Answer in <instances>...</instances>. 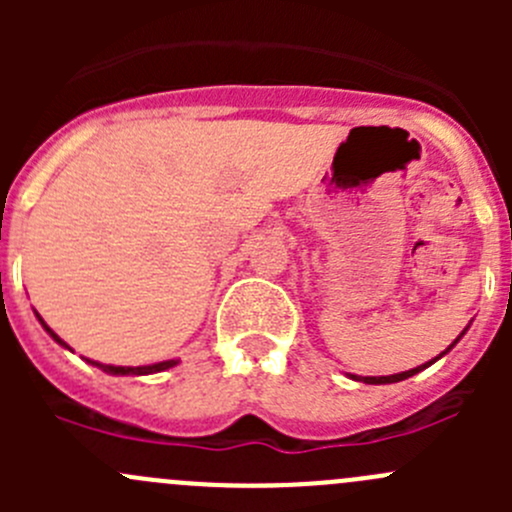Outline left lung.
<instances>
[{"instance_id":"8db88e82","label":"left lung","mask_w":512,"mask_h":512,"mask_svg":"<svg viewBox=\"0 0 512 512\" xmlns=\"http://www.w3.org/2000/svg\"><path fill=\"white\" fill-rule=\"evenodd\" d=\"M468 327H471V324H468ZM468 327H466V329H463V332H461V334H458V339H456V342H453V344H451V347H448V349H446V352H441V354H438V356H436V359L426 361V364L416 366V369H409V371H401V374H391V376H356V374H349V376H352V379H354V381H364V384H396V381H404V379H409V376H414V374H418V371L428 369V366H431V364H433V361H438V359H441V356H443V354H448V352H451V349H453V347H456V344H458V342H461V337H463V334H466V332H468Z\"/></svg>"}]
</instances>
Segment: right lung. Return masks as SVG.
I'll use <instances>...</instances> for the list:
<instances>
[{"instance_id": "obj_1", "label": "right lung", "mask_w": 512, "mask_h": 512, "mask_svg": "<svg viewBox=\"0 0 512 512\" xmlns=\"http://www.w3.org/2000/svg\"><path fill=\"white\" fill-rule=\"evenodd\" d=\"M36 314V312H34ZM36 319H39L41 322V327L46 329V332H49V337L54 339L56 344H61V347L64 349H69V352H74V349L69 347V344L64 342V339L59 337V334L54 332V329L49 327V324L44 322V319L39 317V314H36ZM89 361V364H94V366H98V369L101 371H106V374H113V376H146V374H158V371H165V369H173L175 364H178V359H168V361H158V364H148V366H113V364H98V361H91V359H86Z\"/></svg>"}]
</instances>
